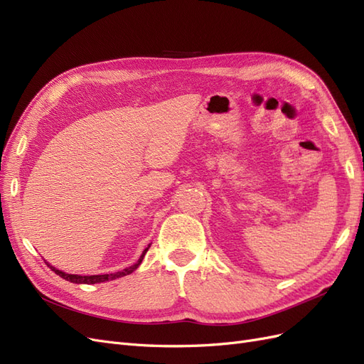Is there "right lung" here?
<instances>
[{
    "label": "right lung",
    "mask_w": 364,
    "mask_h": 364,
    "mask_svg": "<svg viewBox=\"0 0 364 364\" xmlns=\"http://www.w3.org/2000/svg\"><path fill=\"white\" fill-rule=\"evenodd\" d=\"M149 247H150V246H149ZM149 247L144 249V252H142V255L139 257V259L134 264V266H130V267H127V269H124V270H121V272L109 273V274H91V277H80V274H70V273L60 272V270H58V269H54L53 266H50L48 262H47V266H48L54 273L59 274L60 278L67 279V281H70V282H74V284H97V282H106V281H112V279H117V278H121V277H126V274H129V273H132L134 270H136V267L142 262V258H144V255H146V252L149 250Z\"/></svg>",
    "instance_id": "add662e5"
}]
</instances>
